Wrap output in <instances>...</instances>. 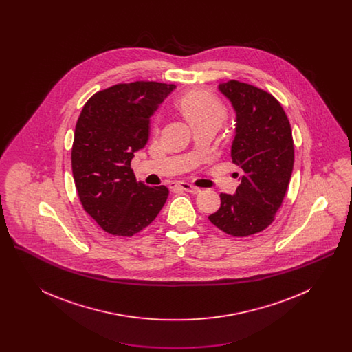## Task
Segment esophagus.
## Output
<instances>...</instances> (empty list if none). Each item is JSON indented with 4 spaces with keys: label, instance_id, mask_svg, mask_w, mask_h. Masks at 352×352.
<instances>
[{
    "label": "esophagus",
    "instance_id": "34e87169",
    "mask_svg": "<svg viewBox=\"0 0 352 352\" xmlns=\"http://www.w3.org/2000/svg\"><path fill=\"white\" fill-rule=\"evenodd\" d=\"M174 186H178V187H181L184 191H188V192H191V194H198V192H201V188H199V187H197V186H194V184H188V182H178V184H174Z\"/></svg>",
    "mask_w": 352,
    "mask_h": 352
}]
</instances>
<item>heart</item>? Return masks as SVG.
<instances>
[{
  "mask_svg": "<svg viewBox=\"0 0 352 352\" xmlns=\"http://www.w3.org/2000/svg\"><path fill=\"white\" fill-rule=\"evenodd\" d=\"M175 107L191 126L206 122L219 125L227 115L224 104L204 89H194L184 94L175 101Z\"/></svg>",
  "mask_w": 352,
  "mask_h": 352,
  "instance_id": "1",
  "label": "heart"
}]
</instances>
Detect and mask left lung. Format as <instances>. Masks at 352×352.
<instances>
[{"instance_id": "1", "label": "left lung", "mask_w": 352, "mask_h": 352, "mask_svg": "<svg viewBox=\"0 0 352 352\" xmlns=\"http://www.w3.org/2000/svg\"><path fill=\"white\" fill-rule=\"evenodd\" d=\"M219 91L236 112L231 157L243 170L234 195L220 194L210 221L226 234L245 237L264 231L284 201L294 165L290 122L278 100L251 84L230 80Z\"/></svg>"}]
</instances>
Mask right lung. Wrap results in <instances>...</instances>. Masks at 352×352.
<instances>
[{
  "label": "right lung",
  "instance_id": "add662e5",
  "mask_svg": "<svg viewBox=\"0 0 352 352\" xmlns=\"http://www.w3.org/2000/svg\"><path fill=\"white\" fill-rule=\"evenodd\" d=\"M174 84L112 85L85 102L75 126L72 175L84 211L115 236L148 227L168 199L166 186L137 182L131 162L148 140L151 118Z\"/></svg>",
  "mask_w": 352,
  "mask_h": 352
}]
</instances>
